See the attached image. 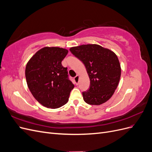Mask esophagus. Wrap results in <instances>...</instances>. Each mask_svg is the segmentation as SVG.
<instances>
[{"label": "esophagus", "instance_id": "esophagus-1", "mask_svg": "<svg viewBox=\"0 0 152 152\" xmlns=\"http://www.w3.org/2000/svg\"><path fill=\"white\" fill-rule=\"evenodd\" d=\"M79 75H76V77H74V81L75 82V84L76 85L79 84Z\"/></svg>", "mask_w": 152, "mask_h": 152}]
</instances>
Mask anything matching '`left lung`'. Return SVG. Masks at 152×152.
Listing matches in <instances>:
<instances>
[{
    "mask_svg": "<svg viewBox=\"0 0 152 152\" xmlns=\"http://www.w3.org/2000/svg\"><path fill=\"white\" fill-rule=\"evenodd\" d=\"M83 63L90 79V88L83 92L84 102L99 105L112 97L118 86L121 67L112 50L98 44H83L70 49Z\"/></svg>",
    "mask_w": 152,
    "mask_h": 152,
    "instance_id": "obj_1",
    "label": "left lung"
}]
</instances>
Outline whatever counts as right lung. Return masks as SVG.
<instances>
[{
  "label": "right lung",
  "instance_id": "obj_1",
  "mask_svg": "<svg viewBox=\"0 0 152 152\" xmlns=\"http://www.w3.org/2000/svg\"><path fill=\"white\" fill-rule=\"evenodd\" d=\"M68 53L61 48L44 47L26 64L27 86L35 99L45 107L55 109L65 104L74 87L68 77L67 68L61 65Z\"/></svg>",
  "mask_w": 152,
  "mask_h": 152
}]
</instances>
